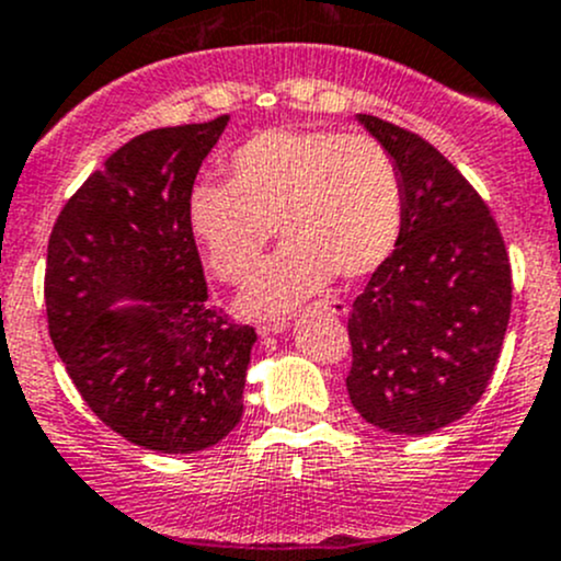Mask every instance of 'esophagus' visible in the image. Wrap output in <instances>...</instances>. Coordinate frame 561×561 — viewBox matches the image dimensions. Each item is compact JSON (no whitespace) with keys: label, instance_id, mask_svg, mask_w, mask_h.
I'll return each instance as SVG.
<instances>
[{"label":"esophagus","instance_id":"1","mask_svg":"<svg viewBox=\"0 0 561 561\" xmlns=\"http://www.w3.org/2000/svg\"><path fill=\"white\" fill-rule=\"evenodd\" d=\"M317 307L325 309V312H331V314H336V317H344V314L350 312V307L342 301V298H328V301H320V304H317ZM285 328H287L285 320L263 322V325H260V336H271V333H282V331H285Z\"/></svg>","mask_w":561,"mask_h":561}]
</instances>
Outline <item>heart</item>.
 Wrapping results in <instances>:
<instances>
[{"label":"heart","instance_id":"b5f03b06","mask_svg":"<svg viewBox=\"0 0 561 561\" xmlns=\"http://www.w3.org/2000/svg\"><path fill=\"white\" fill-rule=\"evenodd\" d=\"M230 184L201 181L186 219L222 282H244L274 228L285 249L260 265L239 307L287 314L333 274L360 279L380 268L404 228V186L390 151L369 135L265 129L230 154Z\"/></svg>","mask_w":561,"mask_h":561}]
</instances>
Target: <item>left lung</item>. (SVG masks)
<instances>
[{"label": "left lung", "instance_id": "left-lung-1", "mask_svg": "<svg viewBox=\"0 0 561 561\" xmlns=\"http://www.w3.org/2000/svg\"><path fill=\"white\" fill-rule=\"evenodd\" d=\"M404 186L393 254L355 298L347 393L366 423L432 434L467 415L489 386L511 320V260L483 197L410 129L358 113Z\"/></svg>", "mask_w": 561, "mask_h": 561}]
</instances>
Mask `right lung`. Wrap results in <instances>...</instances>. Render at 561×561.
I'll list each match as a JSON object with an SVG mask.
<instances>
[{
  "mask_svg": "<svg viewBox=\"0 0 561 561\" xmlns=\"http://www.w3.org/2000/svg\"><path fill=\"white\" fill-rule=\"evenodd\" d=\"M228 122L124 144L65 203L48 241L45 312L67 375L105 426L157 454L211 448L244 415L257 333L208 307L186 219Z\"/></svg>",
  "mask_w": 561,
  "mask_h": 561,
  "instance_id": "add662e5",
  "label": "right lung"
}]
</instances>
